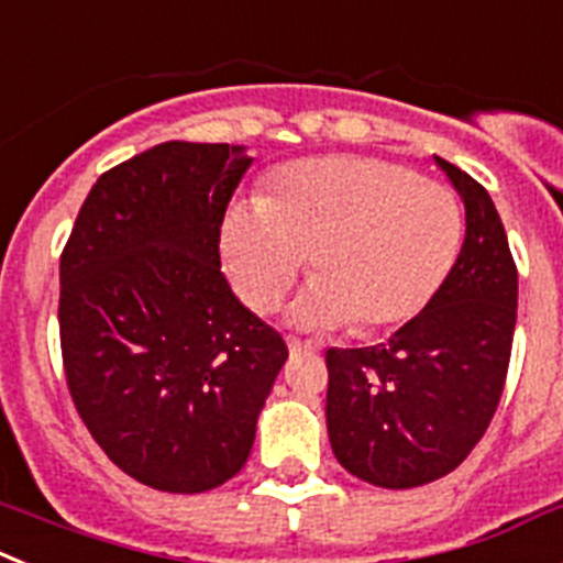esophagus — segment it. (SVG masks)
Wrapping results in <instances>:
<instances>
[{
  "label": "esophagus",
  "instance_id": "obj_1",
  "mask_svg": "<svg viewBox=\"0 0 563 563\" xmlns=\"http://www.w3.org/2000/svg\"><path fill=\"white\" fill-rule=\"evenodd\" d=\"M288 351H291V354H300V351H309V354H311V351H317V342H311V340H306V342H302V340H297V336H288Z\"/></svg>",
  "mask_w": 563,
  "mask_h": 563
}]
</instances>
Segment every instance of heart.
<instances>
[{"instance_id":"heart-1","label":"heart","mask_w":563,"mask_h":563,"mask_svg":"<svg viewBox=\"0 0 563 563\" xmlns=\"http://www.w3.org/2000/svg\"><path fill=\"white\" fill-rule=\"evenodd\" d=\"M462 232V207L442 184L394 161L329 155L275 169L263 200H234L218 249L254 311L275 309L311 252L317 280L288 320L379 334L428 309L453 272Z\"/></svg>"}]
</instances>
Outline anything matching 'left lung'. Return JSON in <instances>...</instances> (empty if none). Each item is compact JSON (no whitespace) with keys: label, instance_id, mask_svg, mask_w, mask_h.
Instances as JSON below:
<instances>
[{"label":"left lung","instance_id":"1","mask_svg":"<svg viewBox=\"0 0 563 563\" xmlns=\"http://www.w3.org/2000/svg\"><path fill=\"white\" fill-rule=\"evenodd\" d=\"M464 203V243L428 309L388 342L329 349L336 462L388 490L456 471L498 408L516 331L518 272L487 189L433 155Z\"/></svg>","mask_w":563,"mask_h":563}]
</instances>
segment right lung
Wrapping results in <instances>:
<instances>
[{
  "label": "right lung",
  "instance_id": "right-lung-1",
  "mask_svg": "<svg viewBox=\"0 0 563 563\" xmlns=\"http://www.w3.org/2000/svg\"><path fill=\"white\" fill-rule=\"evenodd\" d=\"M246 146L166 141L92 184L58 266L67 388L101 451L164 493L241 473L283 336L221 272Z\"/></svg>",
  "mask_w": 563,
  "mask_h": 563
}]
</instances>
